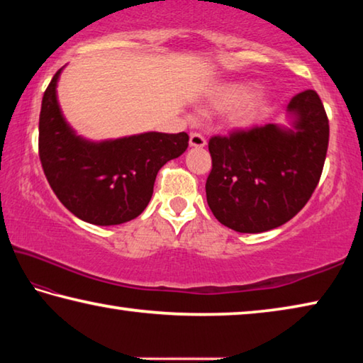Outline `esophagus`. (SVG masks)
I'll return each instance as SVG.
<instances>
[{
	"mask_svg": "<svg viewBox=\"0 0 363 363\" xmlns=\"http://www.w3.org/2000/svg\"><path fill=\"white\" fill-rule=\"evenodd\" d=\"M189 144L192 145V147H205L206 145V139H205L203 134H200V133H190Z\"/></svg>",
	"mask_w": 363,
	"mask_h": 363,
	"instance_id": "1",
	"label": "esophagus"
}]
</instances>
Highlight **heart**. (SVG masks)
<instances>
[{
  "mask_svg": "<svg viewBox=\"0 0 363 363\" xmlns=\"http://www.w3.org/2000/svg\"><path fill=\"white\" fill-rule=\"evenodd\" d=\"M248 93H250L248 84L237 83V84L223 86V88H219L216 91V94L213 96V106L216 108H229L240 101H243L245 97L248 96ZM264 106H266L264 97L261 96L248 97V99L242 104V107H238L237 112L232 115V121L235 123L237 126H247L259 116V113L264 110Z\"/></svg>",
  "mask_w": 363,
  "mask_h": 363,
  "instance_id": "heart-1",
  "label": "heart"
}]
</instances>
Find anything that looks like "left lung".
<instances>
[{"instance_id":"8db88e82","label":"left lung","mask_w":363,"mask_h":363,"mask_svg":"<svg viewBox=\"0 0 363 363\" xmlns=\"http://www.w3.org/2000/svg\"><path fill=\"white\" fill-rule=\"evenodd\" d=\"M293 128L277 125L232 131L208 143L213 168L206 201L220 224L257 233L285 224L303 210L320 181L330 125L315 91L293 97Z\"/></svg>"}]
</instances>
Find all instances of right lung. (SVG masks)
Wrapping results in <instances>:
<instances>
[{
	"mask_svg": "<svg viewBox=\"0 0 363 363\" xmlns=\"http://www.w3.org/2000/svg\"><path fill=\"white\" fill-rule=\"evenodd\" d=\"M57 70L43 94L38 153L45 176L67 210L96 225L138 218L149 205L160 168L189 145L187 133H144L104 143L84 140L60 113Z\"/></svg>",
	"mask_w": 363,
	"mask_h": 363,
	"instance_id": "add662e5",
	"label": "right lung"
}]
</instances>
